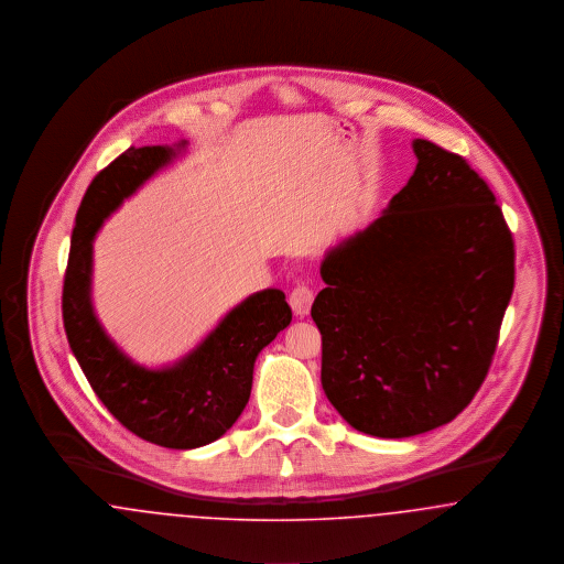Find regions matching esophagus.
<instances>
[{
  "instance_id": "obj_1",
  "label": "esophagus",
  "mask_w": 564,
  "mask_h": 564,
  "mask_svg": "<svg viewBox=\"0 0 564 564\" xmlns=\"http://www.w3.org/2000/svg\"><path fill=\"white\" fill-rule=\"evenodd\" d=\"M289 303H291V307H293L296 316L303 318V316L310 314V307L314 303V291L310 286H305V284H299V286L293 289V293L289 295Z\"/></svg>"
}]
</instances>
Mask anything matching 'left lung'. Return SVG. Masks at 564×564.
I'll use <instances>...</instances> for the list:
<instances>
[{"label":"left lung","instance_id":"1","mask_svg":"<svg viewBox=\"0 0 564 564\" xmlns=\"http://www.w3.org/2000/svg\"><path fill=\"white\" fill-rule=\"evenodd\" d=\"M414 176L326 252L312 318L326 399L356 431L401 440L460 414L486 380L516 252L495 193L454 152L414 140Z\"/></svg>","mask_w":564,"mask_h":564}]
</instances>
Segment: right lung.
<instances>
[{"label":"right lung","mask_w":564,"mask_h":564,"mask_svg":"<svg viewBox=\"0 0 564 564\" xmlns=\"http://www.w3.org/2000/svg\"><path fill=\"white\" fill-rule=\"evenodd\" d=\"M186 142L176 148L184 149ZM170 147L124 150L90 182L76 214L63 280V326L90 388L124 429L150 444L193 449L223 437L243 412L259 352L291 325L278 289L243 299L178 362L147 369L133 362L99 325L90 303L93 238L101 223L150 176L176 159Z\"/></svg>","instance_id":"add662e5"}]
</instances>
